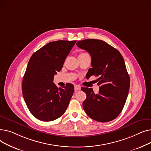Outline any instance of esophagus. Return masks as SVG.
<instances>
[{
    "label": "esophagus",
    "mask_w": 151,
    "mask_h": 151,
    "mask_svg": "<svg viewBox=\"0 0 151 151\" xmlns=\"http://www.w3.org/2000/svg\"><path fill=\"white\" fill-rule=\"evenodd\" d=\"M81 90V86L79 85H75V91H80Z\"/></svg>",
    "instance_id": "34e87169"
}]
</instances>
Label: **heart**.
I'll return each mask as SVG.
<instances>
[{
	"label": "heart",
	"mask_w": 151,
	"mask_h": 151,
	"mask_svg": "<svg viewBox=\"0 0 151 151\" xmlns=\"http://www.w3.org/2000/svg\"><path fill=\"white\" fill-rule=\"evenodd\" d=\"M84 54H88L85 53V52H81V54H80V55H84Z\"/></svg>",
	"instance_id": "obj_1"
}]
</instances>
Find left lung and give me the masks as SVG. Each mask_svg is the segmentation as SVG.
Segmentation results:
<instances>
[{
	"label": "left lung",
	"instance_id": "obj_1",
	"mask_svg": "<svg viewBox=\"0 0 151 151\" xmlns=\"http://www.w3.org/2000/svg\"><path fill=\"white\" fill-rule=\"evenodd\" d=\"M76 45L88 51L92 62L88 75L98 76L100 85L97 93L92 88H83L86 94L83 106L92 119L106 122L116 119L124 106L130 88V77L120 52L104 41L86 39Z\"/></svg>",
	"mask_w": 151,
	"mask_h": 151
}]
</instances>
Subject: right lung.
I'll list each match as a JSON object with an SVG mask.
<instances>
[{
  "instance_id": "right-lung-1",
  "label": "right lung",
  "mask_w": 151,
  "mask_h": 151,
  "mask_svg": "<svg viewBox=\"0 0 151 151\" xmlns=\"http://www.w3.org/2000/svg\"><path fill=\"white\" fill-rule=\"evenodd\" d=\"M76 42H50L34 52L29 61L22 80V95L30 112L39 120L54 121L65 112L74 86L67 83L58 88L52 81Z\"/></svg>"
}]
</instances>
